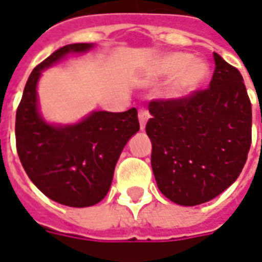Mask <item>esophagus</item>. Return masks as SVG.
Instances as JSON below:
<instances>
[{"mask_svg":"<svg viewBox=\"0 0 262 262\" xmlns=\"http://www.w3.org/2000/svg\"><path fill=\"white\" fill-rule=\"evenodd\" d=\"M150 117L149 112L145 107H141L138 110V118H139V125H141V129L145 128V124L148 121V118Z\"/></svg>","mask_w":262,"mask_h":262,"instance_id":"obj_1","label":"esophagus"}]
</instances>
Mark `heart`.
<instances>
[{"label":"heart","instance_id":"b5f03b06","mask_svg":"<svg viewBox=\"0 0 262 262\" xmlns=\"http://www.w3.org/2000/svg\"><path fill=\"white\" fill-rule=\"evenodd\" d=\"M180 70L171 85L174 96H186L196 91L205 82L208 76V64L202 60H192L187 53H171L165 55L159 62V74L171 75Z\"/></svg>","mask_w":262,"mask_h":262}]
</instances>
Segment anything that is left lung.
<instances>
[{"mask_svg":"<svg viewBox=\"0 0 262 262\" xmlns=\"http://www.w3.org/2000/svg\"><path fill=\"white\" fill-rule=\"evenodd\" d=\"M207 89L149 103L150 165L162 194L179 205L211 201L236 181L251 145V103L237 68L213 53Z\"/></svg>","mask_w":262,"mask_h":262,"instance_id":"8db88e82","label":"left lung"}]
</instances>
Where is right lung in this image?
<instances>
[{
	"label": "right lung",
	"mask_w": 262,
	"mask_h": 262,
	"mask_svg": "<svg viewBox=\"0 0 262 262\" xmlns=\"http://www.w3.org/2000/svg\"><path fill=\"white\" fill-rule=\"evenodd\" d=\"M91 47L88 43L64 46L41 61L26 82L15 121L16 150L26 174L50 200L74 208L91 207L106 196L120 154L139 129L135 107L95 112L67 127L49 125L40 117L36 85L41 71L71 51Z\"/></svg>",
	"instance_id": "add662e5"
}]
</instances>
